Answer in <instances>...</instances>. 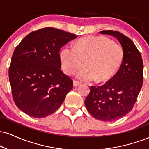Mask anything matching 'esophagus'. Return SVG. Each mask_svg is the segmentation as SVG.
I'll return each instance as SVG.
<instances>
[{
  "label": "esophagus",
  "instance_id": "1",
  "mask_svg": "<svg viewBox=\"0 0 149 149\" xmlns=\"http://www.w3.org/2000/svg\"><path fill=\"white\" fill-rule=\"evenodd\" d=\"M80 85V82L77 81V80H73V86H74L75 88H76V87H78V85Z\"/></svg>",
  "mask_w": 149,
  "mask_h": 149
}]
</instances>
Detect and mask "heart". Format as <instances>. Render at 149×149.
Returning a JSON list of instances; mask_svg holds the SVG:
<instances>
[{
    "instance_id": "b5f03b06",
    "label": "heart",
    "mask_w": 149,
    "mask_h": 149,
    "mask_svg": "<svg viewBox=\"0 0 149 149\" xmlns=\"http://www.w3.org/2000/svg\"><path fill=\"white\" fill-rule=\"evenodd\" d=\"M124 50L121 45L104 36H88L76 42L75 47L66 45L59 53L61 68L67 75L76 73L82 81L105 82L115 75L122 64Z\"/></svg>"
}]
</instances>
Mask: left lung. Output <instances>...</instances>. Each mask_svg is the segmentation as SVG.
I'll use <instances>...</instances> for the list:
<instances>
[{"label": "left lung", "instance_id": "8db88e82", "mask_svg": "<svg viewBox=\"0 0 149 149\" xmlns=\"http://www.w3.org/2000/svg\"><path fill=\"white\" fill-rule=\"evenodd\" d=\"M113 36L124 50L118 72L102 86H90L85 100L90 113L97 120L113 121L131 111L143 84V64L141 55L131 39L116 31H102Z\"/></svg>", "mask_w": 149, "mask_h": 149}]
</instances>
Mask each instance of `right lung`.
I'll return each mask as SVG.
<instances>
[{
	"mask_svg": "<svg viewBox=\"0 0 149 149\" xmlns=\"http://www.w3.org/2000/svg\"><path fill=\"white\" fill-rule=\"evenodd\" d=\"M77 37L46 27L34 31L17 46L9 68L16 106L34 118H44L59 109L73 88V80L60 70L59 51Z\"/></svg>",
	"mask_w": 149,
	"mask_h": 149,
	"instance_id": "1",
	"label": "right lung"
}]
</instances>
